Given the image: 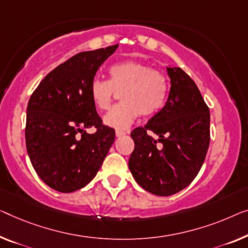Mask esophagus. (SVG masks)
<instances>
[{
    "instance_id": "1",
    "label": "esophagus",
    "mask_w": 248,
    "mask_h": 248,
    "mask_svg": "<svg viewBox=\"0 0 248 248\" xmlns=\"http://www.w3.org/2000/svg\"><path fill=\"white\" fill-rule=\"evenodd\" d=\"M125 135V131L124 130H116V136L117 137H123Z\"/></svg>"
}]
</instances>
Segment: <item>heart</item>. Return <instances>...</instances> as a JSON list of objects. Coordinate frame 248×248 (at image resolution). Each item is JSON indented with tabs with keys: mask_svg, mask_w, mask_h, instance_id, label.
Returning <instances> with one entry per match:
<instances>
[{
	"mask_svg": "<svg viewBox=\"0 0 248 248\" xmlns=\"http://www.w3.org/2000/svg\"><path fill=\"white\" fill-rule=\"evenodd\" d=\"M109 80L94 79L90 97L99 110H108L120 93L123 101L103 118L118 130L129 127L139 116L151 117L159 112L168 95V82L158 70L137 61H124L109 68Z\"/></svg>",
	"mask_w": 248,
	"mask_h": 248,
	"instance_id": "1",
	"label": "heart"
}]
</instances>
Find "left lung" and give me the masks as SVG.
I'll return each instance as SVG.
<instances>
[{
    "label": "left lung",
    "mask_w": 248,
    "mask_h": 248,
    "mask_svg": "<svg viewBox=\"0 0 248 248\" xmlns=\"http://www.w3.org/2000/svg\"><path fill=\"white\" fill-rule=\"evenodd\" d=\"M167 72L171 87L165 107L130 135L135 149L129 169L143 189L157 196L173 195L193 182L210 141L209 108L194 80L176 66Z\"/></svg>",
    "instance_id": "obj_1"
}]
</instances>
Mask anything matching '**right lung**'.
I'll use <instances>...</instances> for the list:
<instances>
[{
    "mask_svg": "<svg viewBox=\"0 0 248 248\" xmlns=\"http://www.w3.org/2000/svg\"><path fill=\"white\" fill-rule=\"evenodd\" d=\"M118 44L80 52L40 82L27 108L25 142L31 164L47 186L72 193L94 176L114 141L90 97L95 72ZM96 128L94 134L85 129Z\"/></svg>",
    "mask_w": 248,
    "mask_h": 248,
    "instance_id": "right-lung-1",
    "label": "right lung"
}]
</instances>
